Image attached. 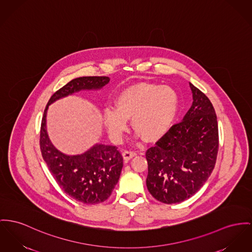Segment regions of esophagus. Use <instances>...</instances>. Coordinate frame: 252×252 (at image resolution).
I'll return each mask as SVG.
<instances>
[{
    "label": "esophagus",
    "mask_w": 252,
    "mask_h": 252,
    "mask_svg": "<svg viewBox=\"0 0 252 252\" xmlns=\"http://www.w3.org/2000/svg\"><path fill=\"white\" fill-rule=\"evenodd\" d=\"M134 156H136V152L129 151V150H126V151L122 153V157L125 160H129L131 159L132 158H134Z\"/></svg>",
    "instance_id": "34e87169"
}]
</instances>
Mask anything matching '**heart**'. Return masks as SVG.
Wrapping results in <instances>:
<instances>
[{"instance_id":"b5f03b06","label":"heart","mask_w":252,"mask_h":252,"mask_svg":"<svg viewBox=\"0 0 252 252\" xmlns=\"http://www.w3.org/2000/svg\"><path fill=\"white\" fill-rule=\"evenodd\" d=\"M179 96L174 89L160 85L131 86L118 94L115 108H105L103 123L116 140L127 127V119L145 140H156L166 134L176 118Z\"/></svg>"}]
</instances>
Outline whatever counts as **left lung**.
<instances>
[{
    "mask_svg": "<svg viewBox=\"0 0 252 252\" xmlns=\"http://www.w3.org/2000/svg\"><path fill=\"white\" fill-rule=\"evenodd\" d=\"M193 103L182 122L173 125L146 152V185L152 196L172 204L192 197L215 167L218 122L212 103L189 83Z\"/></svg>",
    "mask_w": 252,
    "mask_h": 252,
    "instance_id": "1",
    "label": "left lung"
}]
</instances>
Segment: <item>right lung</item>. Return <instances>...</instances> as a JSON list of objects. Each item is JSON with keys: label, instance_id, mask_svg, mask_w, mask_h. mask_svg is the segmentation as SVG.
I'll list each match as a JSON object with an SVG mask.
<instances>
[{"label": "right lung", "instance_id": "1", "mask_svg": "<svg viewBox=\"0 0 252 252\" xmlns=\"http://www.w3.org/2000/svg\"><path fill=\"white\" fill-rule=\"evenodd\" d=\"M110 82L107 76L72 79L58 90L48 102L42 118L40 148L45 162L59 186L76 201L95 204L106 201L118 183L123 158L116 146L96 143L79 155H67L52 143L47 131L49 106L81 91H99Z\"/></svg>", "mask_w": 252, "mask_h": 252}]
</instances>
